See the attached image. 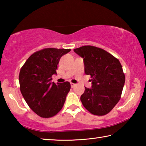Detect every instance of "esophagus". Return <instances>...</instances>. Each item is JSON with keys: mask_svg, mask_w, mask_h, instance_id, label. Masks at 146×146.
<instances>
[{"mask_svg": "<svg viewBox=\"0 0 146 146\" xmlns=\"http://www.w3.org/2000/svg\"><path fill=\"white\" fill-rule=\"evenodd\" d=\"M70 84H71V88H73V87H75V86H76L75 84L72 83V82H71V83H70Z\"/></svg>", "mask_w": 146, "mask_h": 146, "instance_id": "1", "label": "esophagus"}]
</instances>
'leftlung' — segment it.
Instances as JSON below:
<instances>
[{"instance_id":"8db88e82","label":"left lung","mask_w":146,"mask_h":146,"mask_svg":"<svg viewBox=\"0 0 146 146\" xmlns=\"http://www.w3.org/2000/svg\"><path fill=\"white\" fill-rule=\"evenodd\" d=\"M74 51L84 58L85 73L92 78V88L85 87L80 97L82 105L93 115H107L120 100L125 83L120 61L104 49L93 46H84Z\"/></svg>"}]
</instances>
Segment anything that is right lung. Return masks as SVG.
<instances>
[{"instance_id":"right-lung-1","label":"right lung","mask_w":146,"mask_h":146,"mask_svg":"<svg viewBox=\"0 0 146 146\" xmlns=\"http://www.w3.org/2000/svg\"><path fill=\"white\" fill-rule=\"evenodd\" d=\"M70 49L44 48L27 59L19 73L20 90L29 107L42 118L56 115L70 90L69 82H51L62 56Z\"/></svg>"}]
</instances>
